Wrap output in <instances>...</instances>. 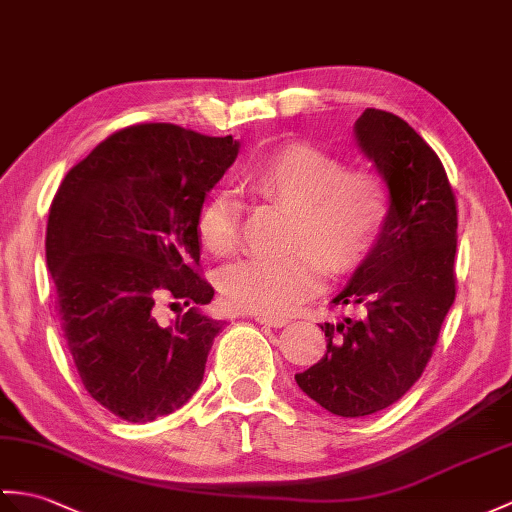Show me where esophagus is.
Masks as SVG:
<instances>
[{
	"label": "esophagus",
	"mask_w": 512,
	"mask_h": 512,
	"mask_svg": "<svg viewBox=\"0 0 512 512\" xmlns=\"http://www.w3.org/2000/svg\"><path fill=\"white\" fill-rule=\"evenodd\" d=\"M255 320L257 323H261V325H268V327H285L290 323L288 318H281V316H266V314H257L255 316Z\"/></svg>",
	"instance_id": "esophagus-1"
}]
</instances>
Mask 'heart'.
Here are the masks:
<instances>
[{
    "mask_svg": "<svg viewBox=\"0 0 512 512\" xmlns=\"http://www.w3.org/2000/svg\"><path fill=\"white\" fill-rule=\"evenodd\" d=\"M255 196L292 209V251L255 257L220 275V292L240 312L281 316L318 290L323 270L344 275L371 255L382 235L392 198L382 172L368 165L347 168L338 154L292 144L268 154L242 176ZM202 246L229 257L240 246V205L231 194H213L198 209Z\"/></svg>",
    "mask_w": 512,
    "mask_h": 512,
    "instance_id": "1",
    "label": "heart"
}]
</instances>
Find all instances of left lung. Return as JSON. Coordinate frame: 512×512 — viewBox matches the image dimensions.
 Here are the masks:
<instances>
[{"label":"left lung","mask_w":512,"mask_h":512,"mask_svg":"<svg viewBox=\"0 0 512 512\" xmlns=\"http://www.w3.org/2000/svg\"><path fill=\"white\" fill-rule=\"evenodd\" d=\"M362 150L390 187V216L375 248L331 307L327 351L296 384L336 417L358 419L399 401L423 375L456 299L458 205L438 154L388 111L355 122Z\"/></svg>","instance_id":"obj_1"}]
</instances>
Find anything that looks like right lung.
<instances>
[{
  "label": "right lung",
  "mask_w": 512,
  "mask_h": 512,
  "mask_svg": "<svg viewBox=\"0 0 512 512\" xmlns=\"http://www.w3.org/2000/svg\"><path fill=\"white\" fill-rule=\"evenodd\" d=\"M233 137L135 124L95 146L52 200L45 257L82 386L130 423L178 410L205 375L222 320L200 312L198 209L237 157ZM188 312L160 323L156 301Z\"/></svg>",
  "instance_id": "1"
}]
</instances>
